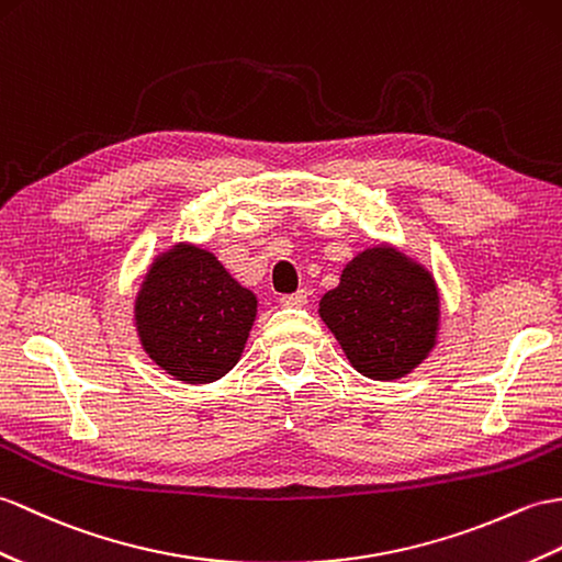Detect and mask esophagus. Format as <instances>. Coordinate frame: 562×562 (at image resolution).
I'll list each match as a JSON object with an SVG mask.
<instances>
[{
  "instance_id": "obj_1",
  "label": "esophagus",
  "mask_w": 562,
  "mask_h": 562,
  "mask_svg": "<svg viewBox=\"0 0 562 562\" xmlns=\"http://www.w3.org/2000/svg\"><path fill=\"white\" fill-rule=\"evenodd\" d=\"M306 302H308L306 290H299L294 294H282L280 296V304L286 306V308H302V306H306Z\"/></svg>"
}]
</instances>
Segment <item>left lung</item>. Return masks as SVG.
Masks as SVG:
<instances>
[{"instance_id":"left-lung-1","label":"left lung","mask_w":562,"mask_h":562,"mask_svg":"<svg viewBox=\"0 0 562 562\" xmlns=\"http://www.w3.org/2000/svg\"><path fill=\"white\" fill-rule=\"evenodd\" d=\"M318 313L361 375L395 381L436 347L440 299L428 270L390 246H373L349 260Z\"/></svg>"}]
</instances>
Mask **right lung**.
Here are the masks:
<instances>
[{
  "label": "right lung",
  "instance_id": "1",
  "mask_svg": "<svg viewBox=\"0 0 562 562\" xmlns=\"http://www.w3.org/2000/svg\"><path fill=\"white\" fill-rule=\"evenodd\" d=\"M256 294L193 244L155 258L136 296L148 357L181 383H213L237 367L256 321Z\"/></svg>",
  "mask_w": 562,
  "mask_h": 562
}]
</instances>
